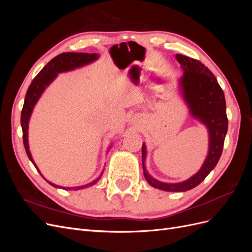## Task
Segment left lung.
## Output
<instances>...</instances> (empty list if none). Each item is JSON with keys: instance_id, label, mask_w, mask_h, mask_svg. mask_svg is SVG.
I'll return each mask as SVG.
<instances>
[{"instance_id": "left-lung-1", "label": "left lung", "mask_w": 252, "mask_h": 252, "mask_svg": "<svg viewBox=\"0 0 252 252\" xmlns=\"http://www.w3.org/2000/svg\"><path fill=\"white\" fill-rule=\"evenodd\" d=\"M175 58L184 70L180 80L183 98L191 116L208 129V155L201 169L190 179L181 183H164L151 177L145 167L147 154L145 144L142 146V158L144 177L152 187L164 191L183 192L196 187L217 166L224 147L228 119L223 89L219 85L213 73L195 59L183 55H177Z\"/></svg>"}]
</instances>
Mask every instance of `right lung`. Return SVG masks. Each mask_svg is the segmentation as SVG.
Returning <instances> with one entry per match:
<instances>
[{
    "label": "right lung",
    "mask_w": 252,
    "mask_h": 252,
    "mask_svg": "<svg viewBox=\"0 0 252 252\" xmlns=\"http://www.w3.org/2000/svg\"><path fill=\"white\" fill-rule=\"evenodd\" d=\"M98 58L97 53H83V52H64L61 53V55L57 56L56 58H53L50 62L47 63V65L45 66L43 69L37 73L36 77L33 79V81L30 84V86L28 87V90L26 93L25 96V101L24 105H23V109L21 112V126H22V130H23V142H24V147L26 150V154L29 158L30 161L32 162L36 170L40 172V170L37 169V167L33 161V158L32 157V154L29 151V145H28V124H29V120L30 116H32V110L34 108V106L36 102L39 101L40 96L44 93V90L46 89V87L49 85V84L55 80L58 77V73L61 72H65V71H70L75 69V68H80L82 66H85L87 64L93 63L94 61H95ZM104 171V170H103ZM102 173L100 174V177L93 181L91 183H88L86 185L83 186H78V187H61L56 184H52L51 182L47 181L45 179L42 173L40 174L42 177L46 180L49 184L56 188H62L65 190H79L86 188L89 186L94 185L95 183L101 179Z\"/></svg>",
    "instance_id": "right-lung-1"
}]
</instances>
